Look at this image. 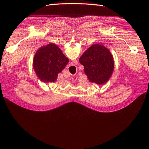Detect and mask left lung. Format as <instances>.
<instances>
[{
    "label": "left lung",
    "instance_id": "1",
    "mask_svg": "<svg viewBox=\"0 0 149 149\" xmlns=\"http://www.w3.org/2000/svg\"><path fill=\"white\" fill-rule=\"evenodd\" d=\"M84 73L91 82L98 84L106 83L114 70V60L104 46L95 44L90 47L79 60Z\"/></svg>",
    "mask_w": 149,
    "mask_h": 149
}]
</instances>
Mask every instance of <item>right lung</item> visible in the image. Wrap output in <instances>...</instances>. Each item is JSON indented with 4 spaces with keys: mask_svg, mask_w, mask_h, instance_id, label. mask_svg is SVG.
<instances>
[{
    "mask_svg": "<svg viewBox=\"0 0 149 149\" xmlns=\"http://www.w3.org/2000/svg\"><path fill=\"white\" fill-rule=\"evenodd\" d=\"M69 60L59 47L50 43L40 48L33 58V68L40 79L44 82L55 81L58 74Z\"/></svg>",
    "mask_w": 149,
    "mask_h": 149,
    "instance_id": "add662e5",
    "label": "right lung"
}]
</instances>
